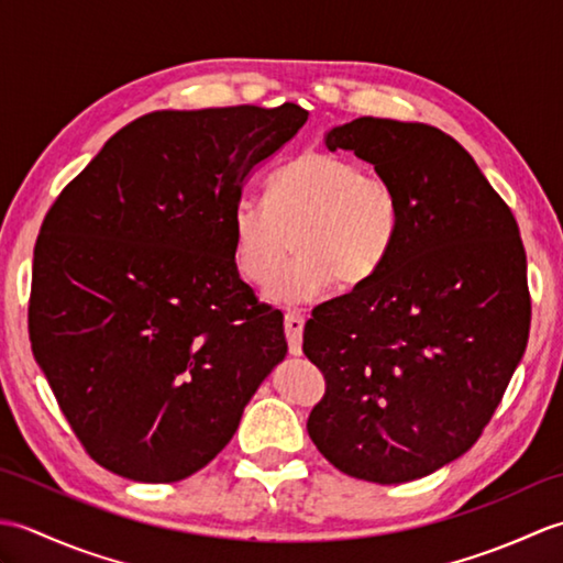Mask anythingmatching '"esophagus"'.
Instances as JSON below:
<instances>
[{
	"instance_id": "esophagus-1",
	"label": "esophagus",
	"mask_w": 563,
	"mask_h": 563,
	"mask_svg": "<svg viewBox=\"0 0 563 563\" xmlns=\"http://www.w3.org/2000/svg\"><path fill=\"white\" fill-rule=\"evenodd\" d=\"M302 329L305 317L297 312V309H288V312H285V339H288L290 355L302 353Z\"/></svg>"
}]
</instances>
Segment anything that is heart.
I'll use <instances>...</instances> for the list:
<instances>
[{
  "label": "heart",
  "mask_w": 563,
  "mask_h": 563,
  "mask_svg": "<svg viewBox=\"0 0 563 563\" xmlns=\"http://www.w3.org/2000/svg\"><path fill=\"white\" fill-rule=\"evenodd\" d=\"M401 230V198L389 178L331 152L309 150L268 181V202L244 198L232 210V258L266 297L307 302L333 283H367L385 266ZM294 234L296 256L280 267Z\"/></svg>",
  "instance_id": "obj_1"
}]
</instances>
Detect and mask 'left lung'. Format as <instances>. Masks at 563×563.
I'll use <instances>...</instances> for the list:
<instances>
[{"instance_id": "obj_1", "label": "left lung", "mask_w": 563, "mask_h": 563, "mask_svg": "<svg viewBox=\"0 0 563 563\" xmlns=\"http://www.w3.org/2000/svg\"><path fill=\"white\" fill-rule=\"evenodd\" d=\"M324 142L397 186L401 230L373 278L305 324L302 351L327 379L307 433L355 479L413 482L479 440L522 361L520 230L472 154L433 125L365 115Z\"/></svg>"}]
</instances>
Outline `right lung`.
Here are the masks:
<instances>
[{
	"instance_id": "add662e5",
	"label": "right lung",
	"mask_w": 563,
	"mask_h": 563,
	"mask_svg": "<svg viewBox=\"0 0 563 563\" xmlns=\"http://www.w3.org/2000/svg\"><path fill=\"white\" fill-rule=\"evenodd\" d=\"M307 115L297 103L147 113L47 210L31 349L109 472L145 484L196 474L288 353L283 314L239 278L232 210Z\"/></svg>"
}]
</instances>
